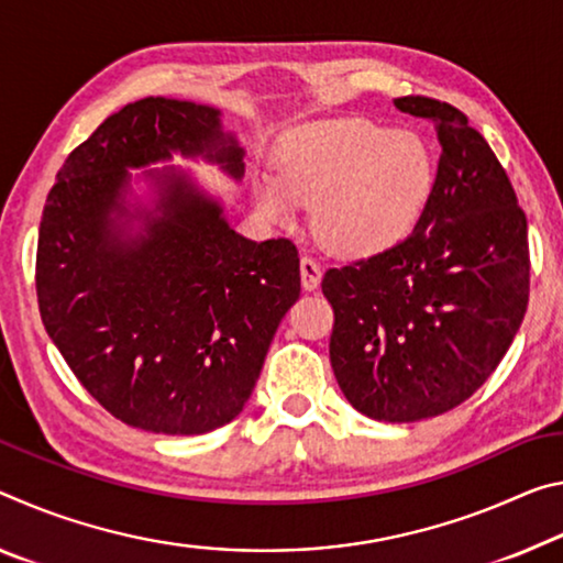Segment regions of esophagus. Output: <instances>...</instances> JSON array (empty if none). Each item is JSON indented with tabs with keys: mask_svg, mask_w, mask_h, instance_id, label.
Instances as JSON below:
<instances>
[{
	"mask_svg": "<svg viewBox=\"0 0 563 563\" xmlns=\"http://www.w3.org/2000/svg\"><path fill=\"white\" fill-rule=\"evenodd\" d=\"M320 278H323V271H320L318 261H313L310 255L300 257V283L306 290H316L320 285Z\"/></svg>",
	"mask_w": 563,
	"mask_h": 563,
	"instance_id": "obj_1",
	"label": "esophagus"
}]
</instances>
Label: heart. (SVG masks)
Instances as JSON below:
<instances>
[{
    "mask_svg": "<svg viewBox=\"0 0 563 563\" xmlns=\"http://www.w3.org/2000/svg\"><path fill=\"white\" fill-rule=\"evenodd\" d=\"M433 155L421 135L371 120L310 124L285 145L278 183L257 185V208L290 222L313 208L320 243L338 255L368 257L398 245L433 190Z\"/></svg>",
    "mask_w": 563,
    "mask_h": 563,
    "instance_id": "1",
    "label": "heart"
}]
</instances>
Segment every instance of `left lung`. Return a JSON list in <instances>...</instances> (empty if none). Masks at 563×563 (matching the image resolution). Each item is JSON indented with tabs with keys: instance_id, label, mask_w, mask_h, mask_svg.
Segmentation results:
<instances>
[{
	"instance_id": "left-lung-1",
	"label": "left lung",
	"mask_w": 563,
	"mask_h": 563,
	"mask_svg": "<svg viewBox=\"0 0 563 563\" xmlns=\"http://www.w3.org/2000/svg\"><path fill=\"white\" fill-rule=\"evenodd\" d=\"M431 120L439 173L413 233L378 255L330 267V365L363 416L413 423L461 406L514 343L529 306V230L506 169L468 118L410 95Z\"/></svg>"
}]
</instances>
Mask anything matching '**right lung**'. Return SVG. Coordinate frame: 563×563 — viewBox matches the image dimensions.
<instances>
[{
  "label": "right lung",
  "instance_id": "obj_1",
  "mask_svg": "<svg viewBox=\"0 0 563 563\" xmlns=\"http://www.w3.org/2000/svg\"><path fill=\"white\" fill-rule=\"evenodd\" d=\"M173 153L243 177L220 110L145 97L107 118L59 167L37 243L40 316L77 380L132 428L198 435L243 410L283 316L300 296L288 238L255 243L183 169L142 173L153 208L128 202L132 175Z\"/></svg>",
  "mask_w": 563,
  "mask_h": 563
}]
</instances>
